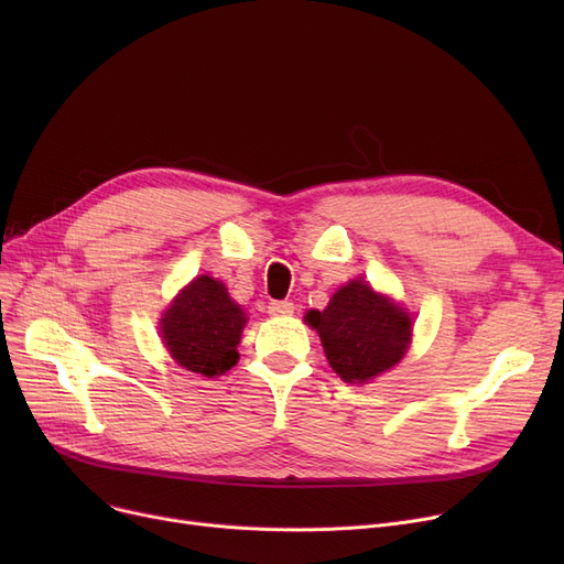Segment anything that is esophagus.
I'll use <instances>...</instances> for the list:
<instances>
[{
  "instance_id": "obj_1",
  "label": "esophagus",
  "mask_w": 564,
  "mask_h": 564,
  "mask_svg": "<svg viewBox=\"0 0 564 564\" xmlns=\"http://www.w3.org/2000/svg\"><path fill=\"white\" fill-rule=\"evenodd\" d=\"M267 311H270V315H292L294 313V304L292 302H270Z\"/></svg>"
}]
</instances>
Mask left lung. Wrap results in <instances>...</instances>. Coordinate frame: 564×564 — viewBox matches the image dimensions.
<instances>
[{"instance_id":"obj_1","label":"left lung","mask_w":564,"mask_h":564,"mask_svg":"<svg viewBox=\"0 0 564 564\" xmlns=\"http://www.w3.org/2000/svg\"><path fill=\"white\" fill-rule=\"evenodd\" d=\"M306 322L319 334L334 372L349 383L393 368L411 338V317L364 281L343 285L327 308L308 311Z\"/></svg>"}]
</instances>
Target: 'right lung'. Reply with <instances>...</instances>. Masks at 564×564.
Returning <instances> with one entry per match:
<instances>
[{"label":"right lung","mask_w":564,"mask_h":564,"mask_svg":"<svg viewBox=\"0 0 564 564\" xmlns=\"http://www.w3.org/2000/svg\"><path fill=\"white\" fill-rule=\"evenodd\" d=\"M245 324L242 308L228 297L224 283L198 276L164 313L162 338L185 370L217 377L240 359L237 345Z\"/></svg>","instance_id":"add662e5"}]
</instances>
